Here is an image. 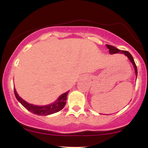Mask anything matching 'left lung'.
Instances as JSON below:
<instances>
[{
    "label": "left lung",
    "mask_w": 148,
    "mask_h": 148,
    "mask_svg": "<svg viewBox=\"0 0 148 148\" xmlns=\"http://www.w3.org/2000/svg\"><path fill=\"white\" fill-rule=\"evenodd\" d=\"M106 47H107V48L109 49V53L111 54H114V53H120L125 54V55L126 56H127V58H129V60H130L131 61V62H132V63L133 64L134 69H135L136 76V77H137V74H138V72H137L136 65L135 62H134L133 57H132V56L130 53V52L127 51H121V50H120V49L115 48V47H113V46H111V45H106Z\"/></svg>",
    "instance_id": "left-lung-1"
}]
</instances>
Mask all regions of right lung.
Masks as SVG:
<instances>
[{
  "label": "right lung",
  "mask_w": 148,
  "mask_h": 148,
  "mask_svg": "<svg viewBox=\"0 0 148 148\" xmlns=\"http://www.w3.org/2000/svg\"><path fill=\"white\" fill-rule=\"evenodd\" d=\"M14 95L16 97V99L19 101L20 103L23 105V106L26 108L27 110L31 112V113L36 114L38 115H48L53 114V113H57V112L60 111L64 108V105L66 104V100H67V94H68L69 91L67 92L64 93V94L61 95L59 97L55 102L50 103L49 105H45V106H35V105L31 104L23 100L22 98L18 96V95L16 92V89L14 88Z\"/></svg>",
  "instance_id": "1"
}]
</instances>
